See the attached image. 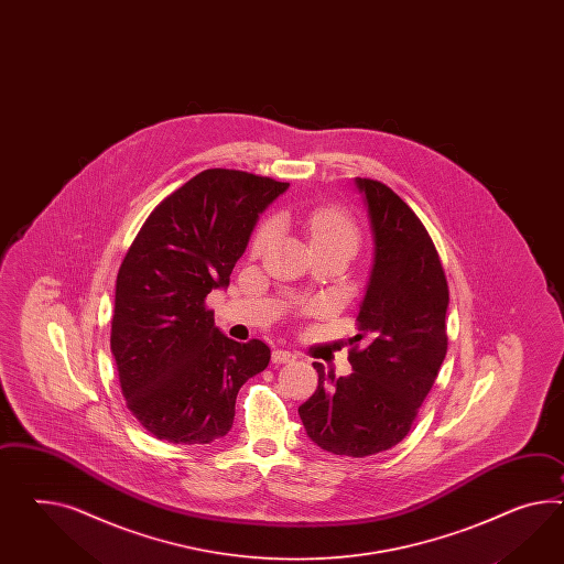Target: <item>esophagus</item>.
<instances>
[{
  "label": "esophagus",
  "mask_w": 564,
  "mask_h": 564,
  "mask_svg": "<svg viewBox=\"0 0 564 564\" xmlns=\"http://www.w3.org/2000/svg\"><path fill=\"white\" fill-rule=\"evenodd\" d=\"M291 361H295V355L291 352V350L285 349H274L273 350V364L276 366H281V364H291Z\"/></svg>",
  "instance_id": "esophagus-1"
}]
</instances>
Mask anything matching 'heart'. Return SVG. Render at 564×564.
Returning a JSON list of instances; mask_svg holds the SVG:
<instances>
[{
    "mask_svg": "<svg viewBox=\"0 0 564 564\" xmlns=\"http://www.w3.org/2000/svg\"><path fill=\"white\" fill-rule=\"evenodd\" d=\"M276 221L283 226L300 224L314 252L340 248V250H347L352 257L359 246V240H361L359 226L355 224V219L338 207H318L305 215L283 212L276 217ZM273 224H262L252 238V254L260 257L273 243Z\"/></svg>",
    "mask_w": 564,
    "mask_h": 564,
    "instance_id": "b5f03b06",
    "label": "heart"
}]
</instances>
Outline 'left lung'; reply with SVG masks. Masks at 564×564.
Wrapping results in <instances>:
<instances>
[{
    "label": "left lung",
    "mask_w": 564,
    "mask_h": 564,
    "mask_svg": "<svg viewBox=\"0 0 564 564\" xmlns=\"http://www.w3.org/2000/svg\"><path fill=\"white\" fill-rule=\"evenodd\" d=\"M373 236V264L359 307L366 347L349 350L352 373L335 378L322 364L318 388L300 406L312 442L336 456H373L394 447L440 373L449 291L425 226L386 184L355 178Z\"/></svg>",
    "instance_id": "left-lung-1"
}]
</instances>
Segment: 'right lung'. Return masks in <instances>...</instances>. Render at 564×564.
<instances>
[{
    "label": "right lung",
    "instance_id": "obj_1",
    "mask_svg": "<svg viewBox=\"0 0 564 564\" xmlns=\"http://www.w3.org/2000/svg\"><path fill=\"white\" fill-rule=\"evenodd\" d=\"M290 188L212 167L164 198L117 274L110 350L129 411L153 437L212 443L234 425L236 397L271 349L236 343L205 300L226 290L260 214Z\"/></svg>",
    "mask_w": 564,
    "mask_h": 564
}]
</instances>
